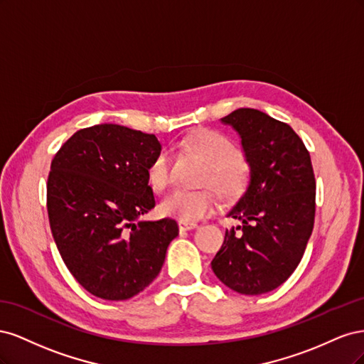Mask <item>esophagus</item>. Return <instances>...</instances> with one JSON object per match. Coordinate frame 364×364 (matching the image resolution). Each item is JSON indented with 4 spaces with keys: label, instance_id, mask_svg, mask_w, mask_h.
Wrapping results in <instances>:
<instances>
[{
    "label": "esophagus",
    "instance_id": "34e87169",
    "mask_svg": "<svg viewBox=\"0 0 364 364\" xmlns=\"http://www.w3.org/2000/svg\"><path fill=\"white\" fill-rule=\"evenodd\" d=\"M197 223L196 222H183V220H179V229L181 230H191L196 229Z\"/></svg>",
    "mask_w": 364,
    "mask_h": 364
}]
</instances>
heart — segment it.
Masks as SVG:
<instances>
[{
    "instance_id": "heart-1",
    "label": "heart",
    "mask_w": 364,
    "mask_h": 364,
    "mask_svg": "<svg viewBox=\"0 0 364 364\" xmlns=\"http://www.w3.org/2000/svg\"><path fill=\"white\" fill-rule=\"evenodd\" d=\"M185 147L199 156L208 167L205 182L211 183L225 199H234L245 190L247 170L241 162L235 142L217 130H199L185 139ZM147 176L155 190H164L170 183V158L161 150L151 159ZM217 206V197L211 190L186 191L174 190L161 202L162 214L194 222L211 214Z\"/></svg>"
}]
</instances>
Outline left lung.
Returning <instances> with one entry per match:
<instances>
[{"label":"left lung","mask_w":364,"mask_h":364,"mask_svg":"<svg viewBox=\"0 0 364 364\" xmlns=\"http://www.w3.org/2000/svg\"><path fill=\"white\" fill-rule=\"evenodd\" d=\"M220 121L240 136L249 183L226 214L241 225L226 230L211 267L230 290L262 294L290 278L311 237L316 213L311 158L289 124L257 109L240 107Z\"/></svg>","instance_id":"1"}]
</instances>
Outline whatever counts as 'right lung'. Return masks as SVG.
<instances>
[{
    "label": "right lung",
    "instance_id": "1",
    "mask_svg": "<svg viewBox=\"0 0 364 364\" xmlns=\"http://www.w3.org/2000/svg\"><path fill=\"white\" fill-rule=\"evenodd\" d=\"M158 151L155 135L95 124L75 132L51 162L53 238L77 282L102 299L126 301L149 287L179 234L171 218L139 220L156 205L147 168Z\"/></svg>",
    "mask_w": 364,
    "mask_h": 364
}]
</instances>
